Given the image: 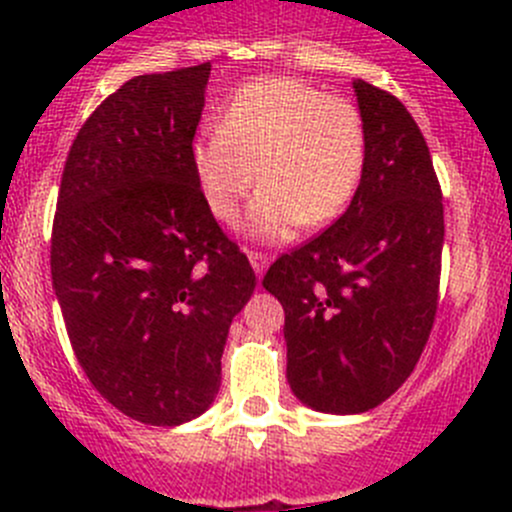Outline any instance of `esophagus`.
I'll return each instance as SVG.
<instances>
[{
  "mask_svg": "<svg viewBox=\"0 0 512 512\" xmlns=\"http://www.w3.org/2000/svg\"><path fill=\"white\" fill-rule=\"evenodd\" d=\"M247 260H250L252 270H255L257 277L265 275V270L270 267V257L265 252H255V250H247Z\"/></svg>",
  "mask_w": 512,
  "mask_h": 512,
  "instance_id": "1",
  "label": "esophagus"
}]
</instances>
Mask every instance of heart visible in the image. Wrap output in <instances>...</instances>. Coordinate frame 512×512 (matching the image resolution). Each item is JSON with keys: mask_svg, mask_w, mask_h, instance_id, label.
I'll list each match as a JSON object with an SVG mask.
<instances>
[{"mask_svg": "<svg viewBox=\"0 0 512 512\" xmlns=\"http://www.w3.org/2000/svg\"><path fill=\"white\" fill-rule=\"evenodd\" d=\"M359 111L294 76H262L225 101L220 126L203 128L188 163L205 205L232 220L250 188L262 185L240 230L282 242L299 225L322 227L344 213L364 173Z\"/></svg>", "mask_w": 512, "mask_h": 512, "instance_id": "heart-1", "label": "heart"}]
</instances>
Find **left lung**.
<instances>
[{
    "label": "left lung",
    "mask_w": 512,
    "mask_h": 512,
    "mask_svg": "<svg viewBox=\"0 0 512 512\" xmlns=\"http://www.w3.org/2000/svg\"><path fill=\"white\" fill-rule=\"evenodd\" d=\"M366 158L347 213L267 270L287 381L322 414H364L411 376L438 307L441 185L404 103L354 81Z\"/></svg>",
    "instance_id": "obj_1"
}]
</instances>
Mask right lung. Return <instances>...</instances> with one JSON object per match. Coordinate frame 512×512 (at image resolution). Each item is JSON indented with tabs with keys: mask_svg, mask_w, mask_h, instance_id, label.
<instances>
[{
	"mask_svg": "<svg viewBox=\"0 0 512 512\" xmlns=\"http://www.w3.org/2000/svg\"><path fill=\"white\" fill-rule=\"evenodd\" d=\"M210 64L126 81L74 138L51 280L81 369L121 414L180 426L210 409L255 272L200 195L188 146Z\"/></svg>",
	"mask_w": 512,
	"mask_h": 512,
	"instance_id": "add662e5",
	"label": "right lung"
}]
</instances>
